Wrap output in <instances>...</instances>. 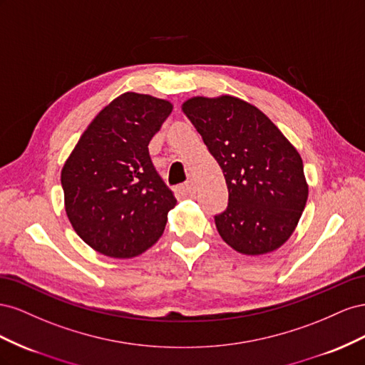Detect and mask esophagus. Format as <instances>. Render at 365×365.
Listing matches in <instances>:
<instances>
[{
  "label": "esophagus",
  "instance_id": "1",
  "mask_svg": "<svg viewBox=\"0 0 365 365\" xmlns=\"http://www.w3.org/2000/svg\"><path fill=\"white\" fill-rule=\"evenodd\" d=\"M182 190L183 192H186L188 195H192L195 192V185L192 182H186L182 185Z\"/></svg>",
  "mask_w": 365,
  "mask_h": 365
}]
</instances>
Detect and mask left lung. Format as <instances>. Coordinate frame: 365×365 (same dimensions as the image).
<instances>
[{
  "label": "left lung",
  "instance_id": "1",
  "mask_svg": "<svg viewBox=\"0 0 365 365\" xmlns=\"http://www.w3.org/2000/svg\"><path fill=\"white\" fill-rule=\"evenodd\" d=\"M182 110L226 179L229 205L215 215L223 242L245 255L277 251L294 234L309 195L297 148L262 110L240 98L194 96Z\"/></svg>",
  "mask_w": 365,
  "mask_h": 365
}]
</instances>
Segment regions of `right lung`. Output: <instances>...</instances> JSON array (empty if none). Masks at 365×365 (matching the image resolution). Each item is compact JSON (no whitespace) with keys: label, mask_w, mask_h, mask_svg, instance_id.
<instances>
[{"label":"right lung","mask_w":365,"mask_h":365,"mask_svg":"<svg viewBox=\"0 0 365 365\" xmlns=\"http://www.w3.org/2000/svg\"><path fill=\"white\" fill-rule=\"evenodd\" d=\"M171 111L166 99L123 93L96 114L62 166L66 214L96 252L133 258L163 234L177 200L154 170L148 143Z\"/></svg>","instance_id":"obj_1"}]
</instances>
